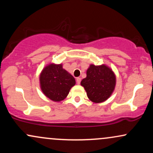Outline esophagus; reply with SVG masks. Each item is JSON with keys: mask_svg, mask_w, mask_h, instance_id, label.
I'll return each instance as SVG.
<instances>
[{"mask_svg": "<svg viewBox=\"0 0 153 153\" xmlns=\"http://www.w3.org/2000/svg\"><path fill=\"white\" fill-rule=\"evenodd\" d=\"M80 81H81V78H76V82H77V84H80Z\"/></svg>", "mask_w": 153, "mask_h": 153, "instance_id": "esophagus-1", "label": "esophagus"}]
</instances>
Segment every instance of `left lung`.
Returning <instances> with one entry per match:
<instances>
[{
  "label": "left lung",
  "instance_id": "left-lung-1",
  "mask_svg": "<svg viewBox=\"0 0 153 153\" xmlns=\"http://www.w3.org/2000/svg\"><path fill=\"white\" fill-rule=\"evenodd\" d=\"M86 75L80 84L86 91L88 99L94 103H101L108 99L116 85V77L113 71L104 65H91Z\"/></svg>",
  "mask_w": 153,
  "mask_h": 153
}]
</instances>
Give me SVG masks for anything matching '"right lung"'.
Returning a JSON list of instances; mask_svg holds the SVG:
<instances>
[{"instance_id": "1", "label": "right lung", "mask_w": 153, "mask_h": 153, "mask_svg": "<svg viewBox=\"0 0 153 153\" xmlns=\"http://www.w3.org/2000/svg\"><path fill=\"white\" fill-rule=\"evenodd\" d=\"M39 78L44 94L54 101L65 99L75 84L74 77L63 69L61 64H50L45 67Z\"/></svg>"}]
</instances>
